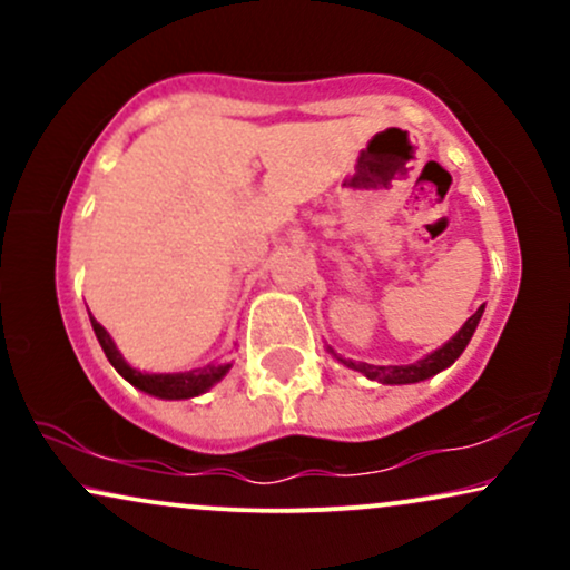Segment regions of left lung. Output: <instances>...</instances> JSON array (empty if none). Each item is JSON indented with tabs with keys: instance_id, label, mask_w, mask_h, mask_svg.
<instances>
[{
	"instance_id": "8db88e82",
	"label": "left lung",
	"mask_w": 570,
	"mask_h": 570,
	"mask_svg": "<svg viewBox=\"0 0 570 570\" xmlns=\"http://www.w3.org/2000/svg\"><path fill=\"white\" fill-rule=\"evenodd\" d=\"M482 311H485V305H482L480 311H476L474 316L469 318V322L455 332V337H450L448 343L442 345V348H436L434 353H429L426 358H421V362H415V364H402V367H377V364L353 362V358H343V356H340V353H335L332 348H330V353L337 358V362H343L345 367H351V370L362 372V375H367L370 381H377V383H385V385L421 383V381H426V377H434L436 372L448 370L450 364H453L455 358L461 356L463 348H466V345H469V340H472V335H474L476 324H480Z\"/></svg>"
}]
</instances>
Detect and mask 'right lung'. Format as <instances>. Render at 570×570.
I'll use <instances>...</instances> for the list:
<instances>
[{"label":"right lung","instance_id":"right-lung-1","mask_svg":"<svg viewBox=\"0 0 570 570\" xmlns=\"http://www.w3.org/2000/svg\"><path fill=\"white\" fill-rule=\"evenodd\" d=\"M90 324H94V332H96L98 343H101L104 353H107L109 364H112V367L120 372V375L126 377L130 385H136V389L144 391V394H153L158 399L198 396V394H203V391L212 389L214 383H219L222 377L227 375V370H230V364H206V367L187 370V372H139V370L130 367L126 358H122V353L115 348L109 332L104 330V326L98 324L94 316H90Z\"/></svg>","mask_w":570,"mask_h":570}]
</instances>
